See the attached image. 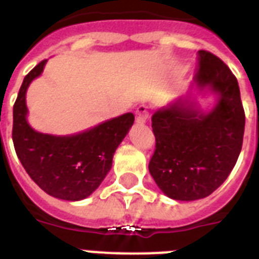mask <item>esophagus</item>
Here are the masks:
<instances>
[{
	"label": "esophagus",
	"mask_w": 259,
	"mask_h": 259,
	"mask_svg": "<svg viewBox=\"0 0 259 259\" xmlns=\"http://www.w3.org/2000/svg\"><path fill=\"white\" fill-rule=\"evenodd\" d=\"M148 117H149V107L145 105L138 106L137 110H136V122L137 123H145Z\"/></svg>",
	"instance_id": "esophagus-1"
}]
</instances>
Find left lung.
<instances>
[{
    "label": "left lung",
    "instance_id": "left-lung-1",
    "mask_svg": "<svg viewBox=\"0 0 259 259\" xmlns=\"http://www.w3.org/2000/svg\"><path fill=\"white\" fill-rule=\"evenodd\" d=\"M193 83L218 95L209 113L179 99L152 115L156 149L149 172L166 196L191 201L219 188L237 164L245 133V110L237 78L208 51L197 52Z\"/></svg>",
    "mask_w": 259,
    "mask_h": 259
}]
</instances>
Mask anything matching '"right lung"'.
I'll list each match as a JSON object with an SVG mask.
<instances>
[{
  "instance_id": "right-lung-1",
  "label": "right lung",
  "mask_w": 259,
  "mask_h": 259,
  "mask_svg": "<svg viewBox=\"0 0 259 259\" xmlns=\"http://www.w3.org/2000/svg\"><path fill=\"white\" fill-rule=\"evenodd\" d=\"M46 63H38L24 78L14 102V149L24 169L44 192L78 201L90 196L111 169L115 149L133 125L134 115L126 113L72 136L38 133L26 119L25 95L32 80L41 75Z\"/></svg>"
}]
</instances>
